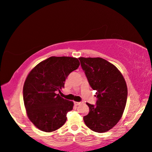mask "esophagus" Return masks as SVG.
Wrapping results in <instances>:
<instances>
[{
    "label": "esophagus",
    "mask_w": 152,
    "mask_h": 152,
    "mask_svg": "<svg viewBox=\"0 0 152 152\" xmlns=\"http://www.w3.org/2000/svg\"><path fill=\"white\" fill-rule=\"evenodd\" d=\"M81 104H82V102H74V104L76 105V106H78V105H80Z\"/></svg>",
    "instance_id": "1"
}]
</instances>
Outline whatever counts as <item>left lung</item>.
<instances>
[{
  "mask_svg": "<svg viewBox=\"0 0 152 152\" xmlns=\"http://www.w3.org/2000/svg\"><path fill=\"white\" fill-rule=\"evenodd\" d=\"M88 83L96 90V105L87 103L90 111L83 120L97 133L106 132L120 121L127 100V86L122 74L114 64L102 58H78Z\"/></svg>",
  "mask_w": 152,
  "mask_h": 152,
  "instance_id": "left-lung-1",
  "label": "left lung"
}]
</instances>
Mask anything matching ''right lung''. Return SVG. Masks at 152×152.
I'll use <instances>...</instances> for the list:
<instances>
[{
	"label": "right lung",
	"mask_w": 152,
	"mask_h": 152,
	"mask_svg": "<svg viewBox=\"0 0 152 152\" xmlns=\"http://www.w3.org/2000/svg\"><path fill=\"white\" fill-rule=\"evenodd\" d=\"M79 65L78 58L52 56L28 74L23 88L24 105L29 120L39 130L52 132L65 123L74 102L58 92H61L66 77Z\"/></svg>",
	"instance_id": "1"
}]
</instances>
